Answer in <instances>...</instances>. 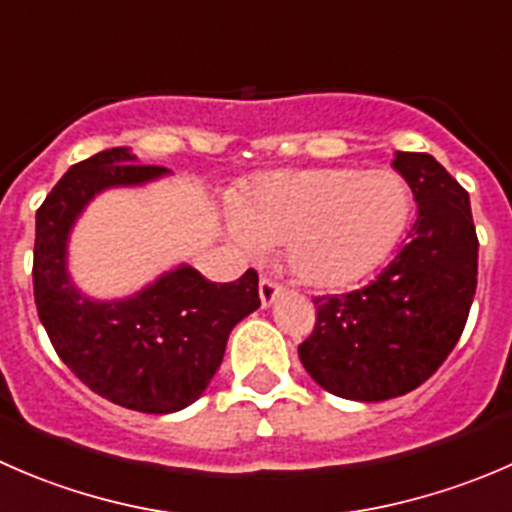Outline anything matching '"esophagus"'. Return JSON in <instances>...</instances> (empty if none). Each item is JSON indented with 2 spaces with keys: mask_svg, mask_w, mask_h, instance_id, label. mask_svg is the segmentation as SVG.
I'll list each match as a JSON object with an SVG mask.
<instances>
[{
  "mask_svg": "<svg viewBox=\"0 0 512 512\" xmlns=\"http://www.w3.org/2000/svg\"><path fill=\"white\" fill-rule=\"evenodd\" d=\"M282 292V285L280 282H275L272 277H262L260 280V300H262V307H270L272 302L280 297Z\"/></svg>",
  "mask_w": 512,
  "mask_h": 512,
  "instance_id": "34e87169",
  "label": "esophagus"
}]
</instances>
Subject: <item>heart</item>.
I'll return each mask as SVG.
<instances>
[{
  "label": "heart",
  "instance_id": "obj_1",
  "mask_svg": "<svg viewBox=\"0 0 512 512\" xmlns=\"http://www.w3.org/2000/svg\"><path fill=\"white\" fill-rule=\"evenodd\" d=\"M408 215V185L395 170H282L262 175L242 197L235 232L250 247L285 242L297 282L342 290L385 262Z\"/></svg>",
  "mask_w": 512,
  "mask_h": 512
}]
</instances>
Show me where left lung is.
<instances>
[{"instance_id": "1", "label": "left lung", "mask_w": 512, "mask_h": 512, "mask_svg": "<svg viewBox=\"0 0 512 512\" xmlns=\"http://www.w3.org/2000/svg\"><path fill=\"white\" fill-rule=\"evenodd\" d=\"M393 167L418 202L403 250L370 285L315 297V330L297 347L320 388L360 403L423 385L463 335L478 285L468 192L425 152H395Z\"/></svg>"}]
</instances>
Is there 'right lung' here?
Wrapping results in <instances>:
<instances>
[{"mask_svg": "<svg viewBox=\"0 0 512 512\" xmlns=\"http://www.w3.org/2000/svg\"><path fill=\"white\" fill-rule=\"evenodd\" d=\"M127 147L69 167L37 210L34 302L64 365L97 395L140 413H177L195 403L225 355L232 327L260 307L257 272L210 282L180 265L122 300H92L67 272L74 222L109 187H140L167 175L135 165Z\"/></svg>", "mask_w": 512, "mask_h": 512, "instance_id": "obj_1", "label": "right lung"}]
</instances>
